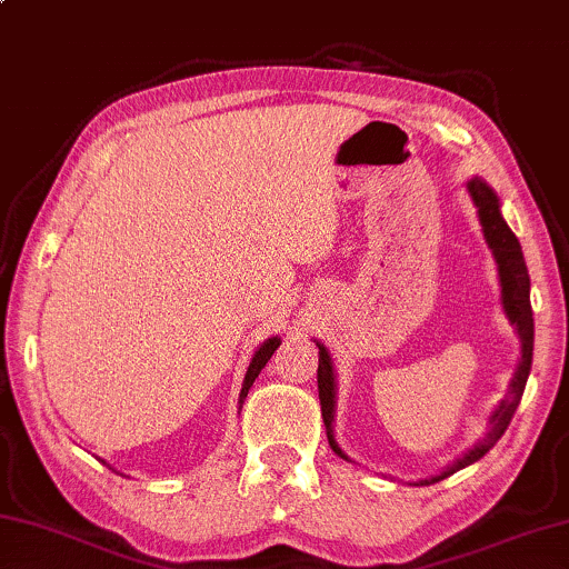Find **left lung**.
<instances>
[{"mask_svg":"<svg viewBox=\"0 0 569 569\" xmlns=\"http://www.w3.org/2000/svg\"><path fill=\"white\" fill-rule=\"evenodd\" d=\"M468 193L478 209V219L482 227V237H486L490 252H493V260L498 266V283H501V303H503V313L511 321L516 329V337H519V362H516L513 378L508 383V393L501 398V403L496 406V411L490 413L488 419V431L486 437L478 439L468 452H462L452 465L439 475H431V478H423L411 482V486H431V482H439L449 478V475L468 468V465L478 462L482 455L490 452L498 439L503 437V431L511 423L516 409H519V401L523 396V388H527L529 372H531V358H533V313H531V281H529V270H527V260H523L521 244L516 240V234L511 232V227L506 224V219L501 214V199L498 193L490 189V186L482 181V178H470L468 181ZM319 347V370H317V383H319V401H321V417H325V427H327V439L329 447L335 449V455L342 457V460L352 462L350 457L342 452V447L337 445L335 439V411H337V372H335V362L332 355L325 347V342L313 339Z\"/></svg>","mask_w":569,"mask_h":569,"instance_id":"left-lung-1","label":"left lung"}]
</instances>
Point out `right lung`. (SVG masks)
<instances>
[{
  "mask_svg": "<svg viewBox=\"0 0 569 569\" xmlns=\"http://www.w3.org/2000/svg\"><path fill=\"white\" fill-rule=\"evenodd\" d=\"M278 345H281V337H268L266 342H262L258 350H256V355H252V360H250V366H248V372H244V380H242V391H240V398H237V406H240L242 409V403H244V398H248V391H250V386L256 383V378L260 376V370L266 368V362L270 360V355H273L276 350H278ZM104 462V460H101ZM109 470H114L112 465L109 462H104ZM114 472H120V470H114ZM122 475V472H120Z\"/></svg>",
  "mask_w": 569,
  "mask_h": 569,
  "instance_id": "right-lung-1",
  "label": "right lung"
}]
</instances>
